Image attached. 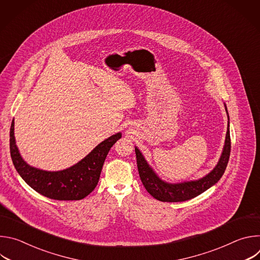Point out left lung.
<instances>
[{
  "label": "left lung",
  "mask_w": 260,
  "mask_h": 260,
  "mask_svg": "<svg viewBox=\"0 0 260 260\" xmlns=\"http://www.w3.org/2000/svg\"><path fill=\"white\" fill-rule=\"evenodd\" d=\"M225 106V111L229 117L228 132L225 136V142L220 158L215 166V168L208 173L203 178L191 181H184L180 183H169L159 178L151 166L147 162L142 152L138 147H135L136 156H137V166L141 181L146 190L149 192L154 199L160 202L177 203L185 202L191 200L201 193L205 192L207 189L215 185L222 175L224 174L230 155H231V135H230V116L228 112V108Z\"/></svg>",
  "instance_id": "obj_1"
}]
</instances>
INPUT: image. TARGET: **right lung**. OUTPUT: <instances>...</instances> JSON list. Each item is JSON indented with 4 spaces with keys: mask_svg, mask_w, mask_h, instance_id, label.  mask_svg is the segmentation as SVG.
I'll return each instance as SVG.
<instances>
[{
    "mask_svg": "<svg viewBox=\"0 0 260 260\" xmlns=\"http://www.w3.org/2000/svg\"><path fill=\"white\" fill-rule=\"evenodd\" d=\"M117 133L100 143L83 159L61 171H45L26 164L21 157L14 137V120L10 128V154L24 182L38 193L57 201H79L98 185L108 152L120 138Z\"/></svg>",
    "mask_w": 260,
    "mask_h": 260,
    "instance_id": "obj_1",
    "label": "right lung"
}]
</instances>
